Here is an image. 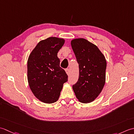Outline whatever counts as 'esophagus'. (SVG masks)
I'll use <instances>...</instances> for the list:
<instances>
[{"label": "esophagus", "mask_w": 134, "mask_h": 134, "mask_svg": "<svg viewBox=\"0 0 134 134\" xmlns=\"http://www.w3.org/2000/svg\"><path fill=\"white\" fill-rule=\"evenodd\" d=\"M65 71H66V73H67L68 75H69L70 73V70H69V68H67V69H65Z\"/></svg>", "instance_id": "esophagus-1"}]
</instances>
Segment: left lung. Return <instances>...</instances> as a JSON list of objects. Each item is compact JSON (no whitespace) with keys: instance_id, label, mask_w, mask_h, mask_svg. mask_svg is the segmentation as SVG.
I'll use <instances>...</instances> for the list:
<instances>
[{"instance_id":"left-lung-1","label":"left lung","mask_w":134,"mask_h":134,"mask_svg":"<svg viewBox=\"0 0 134 134\" xmlns=\"http://www.w3.org/2000/svg\"><path fill=\"white\" fill-rule=\"evenodd\" d=\"M71 46L79 68V79L73 90L80 102H91L105 85V58L97 46L83 38L72 40Z\"/></svg>"}]
</instances>
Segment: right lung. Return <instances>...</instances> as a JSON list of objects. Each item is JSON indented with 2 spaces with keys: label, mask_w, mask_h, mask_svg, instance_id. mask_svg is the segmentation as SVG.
I'll return each mask as SVG.
<instances>
[{
  "label": "right lung",
  "mask_w": 134,
  "mask_h": 134,
  "mask_svg": "<svg viewBox=\"0 0 134 134\" xmlns=\"http://www.w3.org/2000/svg\"><path fill=\"white\" fill-rule=\"evenodd\" d=\"M65 40L50 37L40 41L28 60V80L32 92L38 99L52 103L58 99L68 76L59 66L57 53Z\"/></svg>",
  "instance_id": "add662e5"
}]
</instances>
